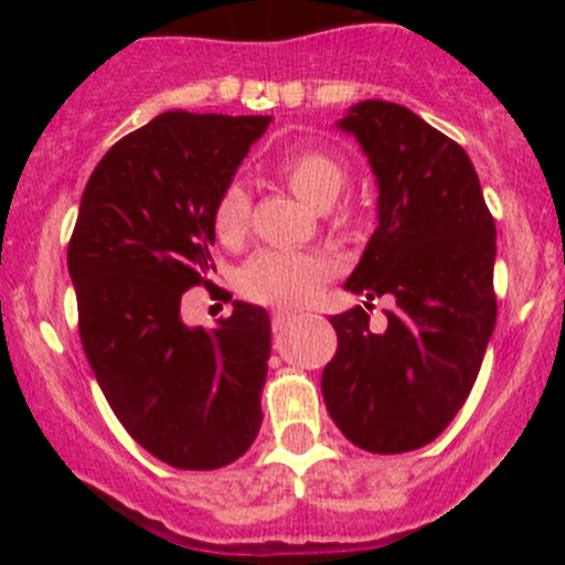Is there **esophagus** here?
<instances>
[{
	"instance_id": "34e87169",
	"label": "esophagus",
	"mask_w": 565,
	"mask_h": 565,
	"mask_svg": "<svg viewBox=\"0 0 565 565\" xmlns=\"http://www.w3.org/2000/svg\"><path fill=\"white\" fill-rule=\"evenodd\" d=\"M295 319L297 313H289V310H274V313H270V327H274L276 332H281V329L289 327Z\"/></svg>"
}]
</instances>
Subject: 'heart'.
I'll list each match as a JSON object with an SVG mask.
<instances>
[{"label": "heart", "instance_id": "obj_1", "mask_svg": "<svg viewBox=\"0 0 565 565\" xmlns=\"http://www.w3.org/2000/svg\"><path fill=\"white\" fill-rule=\"evenodd\" d=\"M287 185L308 204L329 206L345 188L348 170L334 153L323 148H297L278 161ZM252 199L242 183H228L212 204V231L223 244H242L249 233ZM353 212L340 206L337 225H348ZM337 263L316 249H263L244 265L242 291L246 300L260 305H302L334 274Z\"/></svg>", "mask_w": 565, "mask_h": 565}]
</instances>
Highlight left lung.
<instances>
[{"instance_id":"obj_1","label":"left lung","mask_w":565,"mask_h":565,"mask_svg":"<svg viewBox=\"0 0 565 565\" xmlns=\"http://www.w3.org/2000/svg\"><path fill=\"white\" fill-rule=\"evenodd\" d=\"M380 185V225L345 289L393 297L374 332L361 305L332 316L321 374L329 417L372 454L436 440L476 385L497 323V228L465 148L398 103L364 100L340 121Z\"/></svg>"}]
</instances>
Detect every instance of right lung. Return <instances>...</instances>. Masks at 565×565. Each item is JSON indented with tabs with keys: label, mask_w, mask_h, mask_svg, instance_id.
I'll return each mask as SVG.
<instances>
[{
	"label": "right lung",
	"mask_w": 565,
	"mask_h": 565,
	"mask_svg": "<svg viewBox=\"0 0 565 565\" xmlns=\"http://www.w3.org/2000/svg\"><path fill=\"white\" fill-rule=\"evenodd\" d=\"M270 116L167 111L114 142L89 174L68 242L82 348L116 419L178 470H217L263 425L270 321L233 302L188 329L180 302L210 287L212 204Z\"/></svg>",
	"instance_id": "right-lung-1"
}]
</instances>
